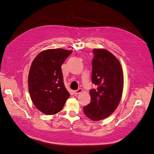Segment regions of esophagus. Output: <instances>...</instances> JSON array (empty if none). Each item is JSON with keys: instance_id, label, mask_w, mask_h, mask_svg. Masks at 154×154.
Masks as SVG:
<instances>
[{"instance_id": "esophagus-1", "label": "esophagus", "mask_w": 154, "mask_h": 154, "mask_svg": "<svg viewBox=\"0 0 154 154\" xmlns=\"http://www.w3.org/2000/svg\"><path fill=\"white\" fill-rule=\"evenodd\" d=\"M82 92V89L81 88H79L78 89H77V90H75V91H73V92H74V94H76V95H77V94H80V92Z\"/></svg>"}]
</instances>
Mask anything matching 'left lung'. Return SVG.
I'll use <instances>...</instances> for the list:
<instances>
[{"instance_id":"obj_1","label":"left lung","mask_w":154,"mask_h":154,"mask_svg":"<svg viewBox=\"0 0 154 154\" xmlns=\"http://www.w3.org/2000/svg\"><path fill=\"white\" fill-rule=\"evenodd\" d=\"M91 103L83 106L84 114L93 121L105 119L116 109L122 97L123 74L118 60L103 49L92 51Z\"/></svg>"}]
</instances>
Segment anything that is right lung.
I'll use <instances>...</instances> for the list:
<instances>
[{"label":"right lung","instance_id":"right-lung-1","mask_svg":"<svg viewBox=\"0 0 154 154\" xmlns=\"http://www.w3.org/2000/svg\"><path fill=\"white\" fill-rule=\"evenodd\" d=\"M72 51H43L32 61L28 76L32 103L42 112L52 115L61 111L70 96L65 87L61 66Z\"/></svg>","mask_w":154,"mask_h":154}]
</instances>
